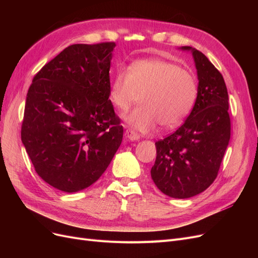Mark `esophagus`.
I'll list each match as a JSON object with an SVG mask.
<instances>
[{
    "mask_svg": "<svg viewBox=\"0 0 258 258\" xmlns=\"http://www.w3.org/2000/svg\"><path fill=\"white\" fill-rule=\"evenodd\" d=\"M124 138L127 140H130V141H138L140 139V136L137 134L136 131L131 130V129H127L126 132H124Z\"/></svg>",
    "mask_w": 258,
    "mask_h": 258,
    "instance_id": "34e87169",
    "label": "esophagus"
}]
</instances>
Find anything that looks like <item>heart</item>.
<instances>
[{
    "label": "heart",
    "mask_w": 258,
    "mask_h": 258,
    "mask_svg": "<svg viewBox=\"0 0 258 258\" xmlns=\"http://www.w3.org/2000/svg\"><path fill=\"white\" fill-rule=\"evenodd\" d=\"M197 83L186 70L161 59L137 60L128 72L118 70L108 90L112 104L127 112L141 97V105L127 117L128 126L138 132H152L160 123L174 128L189 114L197 98Z\"/></svg>",
    "instance_id": "1"
}]
</instances>
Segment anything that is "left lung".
<instances>
[{
  "mask_svg": "<svg viewBox=\"0 0 258 258\" xmlns=\"http://www.w3.org/2000/svg\"><path fill=\"white\" fill-rule=\"evenodd\" d=\"M198 74V93L191 113L175 132L156 142L151 170L160 191L185 199L214 182L230 140L228 92L223 75L201 51L189 46Z\"/></svg>",
  "mask_w": 258,
  "mask_h": 258,
  "instance_id": "obj_1",
  "label": "left lung"
}]
</instances>
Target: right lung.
Segmentation results:
<instances>
[{"label":"right lung","mask_w":258,"mask_h":258,"mask_svg":"<svg viewBox=\"0 0 258 258\" xmlns=\"http://www.w3.org/2000/svg\"><path fill=\"white\" fill-rule=\"evenodd\" d=\"M114 42L74 44L46 63L27 93L21 141L36 173L66 192L98 181L123 128L108 99Z\"/></svg>","instance_id":"obj_1"}]
</instances>
